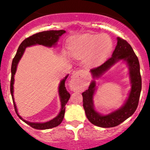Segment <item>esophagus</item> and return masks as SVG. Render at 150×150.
I'll list each match as a JSON object with an SVG mask.
<instances>
[{
    "instance_id": "obj_1",
    "label": "esophagus",
    "mask_w": 150,
    "mask_h": 150,
    "mask_svg": "<svg viewBox=\"0 0 150 150\" xmlns=\"http://www.w3.org/2000/svg\"><path fill=\"white\" fill-rule=\"evenodd\" d=\"M83 81L81 80V72L76 71L73 72L70 81V87L74 91H80L83 88Z\"/></svg>"
}]
</instances>
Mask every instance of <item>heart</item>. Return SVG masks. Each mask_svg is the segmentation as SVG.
Here are the masks:
<instances>
[{"label":"heart","instance_id":"heart-1","mask_svg":"<svg viewBox=\"0 0 150 150\" xmlns=\"http://www.w3.org/2000/svg\"><path fill=\"white\" fill-rule=\"evenodd\" d=\"M112 43L106 35H83L72 39L68 45V52L76 59L88 57L91 62H96L110 54Z\"/></svg>","mask_w":150,"mask_h":150}]
</instances>
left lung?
<instances>
[{"label": "left lung", "instance_id": "obj_1", "mask_svg": "<svg viewBox=\"0 0 150 150\" xmlns=\"http://www.w3.org/2000/svg\"><path fill=\"white\" fill-rule=\"evenodd\" d=\"M120 59L126 61L129 66L130 78L132 83L129 96L121 108L107 115H102L96 112L93 107V96L96 86L94 81L91 83L88 89L82 93L83 102V105L86 117L92 124L102 128L117 126L132 115L138 107L142 90L139 62L132 47L126 40L121 38H117V46L113 51L112 57L104 62L102 65L91 69V72L93 78H97Z\"/></svg>", "mask_w": 150, "mask_h": 150}]
</instances>
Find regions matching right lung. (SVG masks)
Returning a JSON list of instances; mask_svg holds the SVG:
<instances>
[{"instance_id":"obj_1","label":"right lung","mask_w":150,"mask_h":150,"mask_svg":"<svg viewBox=\"0 0 150 150\" xmlns=\"http://www.w3.org/2000/svg\"><path fill=\"white\" fill-rule=\"evenodd\" d=\"M65 33V30H47V31L40 32V33H35V34L33 35L30 36V37L25 38L23 41L22 42L20 45H19V48H18L17 52H16V55H15L14 58L13 59L11 64V83H10V90L11 93L12 99H13V106H14V110L17 115L19 116V118L21 120H23L24 122H26L29 125L33 128L39 130H44V129H49V128H54L57 127L61 123L62 121L64 118V112H65V105L67 103L68 100H69V97H70V94L69 92L67 91L65 87V81L67 78L68 75H67L65 78L61 81L59 87V92L60 98H61V102H62V109L60 111L59 114L58 116L54 118L53 120H50V121L46 122H43V123H38V122H30L26 120H23L20 116L18 115L17 110H16V104H15L14 101H13V81H14L15 73H16V66H17L18 62H19V59L22 57V54H23L24 51H25V48L27 47L33 46V45L35 44H40L43 45V46L51 47L54 45L56 44V43L58 40L59 38L62 35V34Z\"/></svg>"}]
</instances>
